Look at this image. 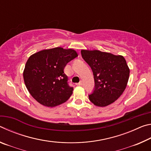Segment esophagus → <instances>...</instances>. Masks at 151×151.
<instances>
[{"mask_svg": "<svg viewBox=\"0 0 151 151\" xmlns=\"http://www.w3.org/2000/svg\"><path fill=\"white\" fill-rule=\"evenodd\" d=\"M76 85H77V86H82V85H83V82H82V81H80V82H79L78 83H76Z\"/></svg>", "mask_w": 151, "mask_h": 151, "instance_id": "1", "label": "esophagus"}]
</instances>
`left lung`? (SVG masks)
<instances>
[{"label":"left lung","instance_id":"obj_1","mask_svg":"<svg viewBox=\"0 0 151 151\" xmlns=\"http://www.w3.org/2000/svg\"><path fill=\"white\" fill-rule=\"evenodd\" d=\"M81 55L91 66L94 90L89 100L97 106H106L117 100L127 87L130 70L121 55L98 50H81Z\"/></svg>","mask_w":151,"mask_h":151}]
</instances>
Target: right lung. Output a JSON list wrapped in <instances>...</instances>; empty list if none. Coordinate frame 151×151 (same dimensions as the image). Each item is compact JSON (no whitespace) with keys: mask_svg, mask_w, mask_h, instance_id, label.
<instances>
[{"mask_svg":"<svg viewBox=\"0 0 151 151\" xmlns=\"http://www.w3.org/2000/svg\"><path fill=\"white\" fill-rule=\"evenodd\" d=\"M76 57L77 52L72 48L56 47L40 50L29 58L23 72L24 81L38 103L54 107L70 98L73 88L68 85L64 68Z\"/></svg>","mask_w":151,"mask_h":151,"instance_id":"add662e5","label":"right lung"}]
</instances>
